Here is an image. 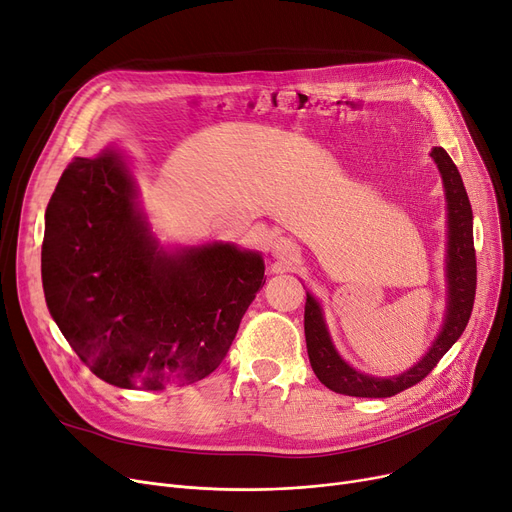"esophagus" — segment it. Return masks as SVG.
I'll return each instance as SVG.
<instances>
[{
    "label": "esophagus",
    "instance_id": "esophagus-1",
    "mask_svg": "<svg viewBox=\"0 0 512 512\" xmlns=\"http://www.w3.org/2000/svg\"><path fill=\"white\" fill-rule=\"evenodd\" d=\"M294 250H291V246H289V241H285V239H279L277 243H275V256L277 258H281V260H291L294 258V254H291Z\"/></svg>",
    "mask_w": 512,
    "mask_h": 512
}]
</instances>
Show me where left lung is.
Masks as SVG:
<instances>
[{
	"mask_svg": "<svg viewBox=\"0 0 512 512\" xmlns=\"http://www.w3.org/2000/svg\"><path fill=\"white\" fill-rule=\"evenodd\" d=\"M431 158L442 173L446 200H448V285H450V302L446 323L442 333L437 335L429 352L417 362L410 371L379 379L371 375H362L350 364H346L331 344L323 314L310 294H306L304 308V333L306 348L312 364L314 375L323 385L337 394L356 396V398H389L404 389L423 381L435 367L442 356L454 346L456 339L465 331L475 302L477 289V258L473 246V212L467 196V189L462 185L460 173L452 158L444 148H433Z\"/></svg>",
	"mask_w": 512,
	"mask_h": 512,
	"instance_id": "obj_1",
	"label": "left lung"
}]
</instances>
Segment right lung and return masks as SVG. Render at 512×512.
<instances>
[{
  "label": "right lung",
  "instance_id": "add662e5",
  "mask_svg": "<svg viewBox=\"0 0 512 512\" xmlns=\"http://www.w3.org/2000/svg\"><path fill=\"white\" fill-rule=\"evenodd\" d=\"M112 152L75 158L45 210V302L70 348L110 385L162 389L210 375L264 285L256 252H156Z\"/></svg>",
  "mask_w": 512,
  "mask_h": 512
}]
</instances>
